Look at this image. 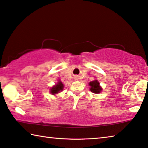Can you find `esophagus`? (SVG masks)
<instances>
[{
	"mask_svg": "<svg viewBox=\"0 0 148 148\" xmlns=\"http://www.w3.org/2000/svg\"><path fill=\"white\" fill-rule=\"evenodd\" d=\"M75 78H77V79H78V77H75Z\"/></svg>",
	"mask_w": 148,
	"mask_h": 148,
	"instance_id": "1",
	"label": "esophagus"
}]
</instances>
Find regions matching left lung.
Instances as JSON below:
<instances>
[{"mask_svg":"<svg viewBox=\"0 0 148 148\" xmlns=\"http://www.w3.org/2000/svg\"><path fill=\"white\" fill-rule=\"evenodd\" d=\"M89 85L90 86V91L92 92L93 93H100V91L101 90V87L99 86V83L97 81L90 82V83H89Z\"/></svg>","mask_w":148,"mask_h":148,"instance_id":"obj_1","label":"left lung"}]
</instances>
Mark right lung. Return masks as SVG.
<instances>
[{
	"mask_svg": "<svg viewBox=\"0 0 148 148\" xmlns=\"http://www.w3.org/2000/svg\"><path fill=\"white\" fill-rule=\"evenodd\" d=\"M63 88H64V84H62V82H59L56 85L52 87L51 90H50V92L52 94H56L58 92H60V91L63 90Z\"/></svg>",
	"mask_w": 148,
	"mask_h": 148,
	"instance_id": "obj_1",
	"label": "right lung"
}]
</instances>
